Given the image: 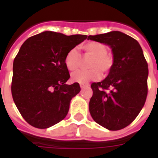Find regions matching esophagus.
<instances>
[{
    "mask_svg": "<svg viewBox=\"0 0 158 158\" xmlns=\"http://www.w3.org/2000/svg\"><path fill=\"white\" fill-rule=\"evenodd\" d=\"M89 84H80V88L81 89H84V88H86V87H89Z\"/></svg>",
    "mask_w": 158,
    "mask_h": 158,
    "instance_id": "obj_1",
    "label": "esophagus"
}]
</instances>
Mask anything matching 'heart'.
Here are the masks:
<instances>
[{"mask_svg": "<svg viewBox=\"0 0 158 158\" xmlns=\"http://www.w3.org/2000/svg\"><path fill=\"white\" fill-rule=\"evenodd\" d=\"M85 56H91L88 63V67L91 69L79 70L71 75V80L74 83L85 84L91 80H97L103 74H108L111 70L115 58L110 52H108L107 46L96 41H89L80 46ZM64 65L69 71H75L80 64V55L75 48L67 52L64 59Z\"/></svg>", "mask_w": 158, "mask_h": 158, "instance_id": "heart-1", "label": "heart"}]
</instances>
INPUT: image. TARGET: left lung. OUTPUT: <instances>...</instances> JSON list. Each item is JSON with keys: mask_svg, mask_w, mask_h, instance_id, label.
<instances>
[{"mask_svg": "<svg viewBox=\"0 0 158 158\" xmlns=\"http://www.w3.org/2000/svg\"><path fill=\"white\" fill-rule=\"evenodd\" d=\"M88 39L110 46L115 58L107 77L91 84L90 114L106 129H124L137 117L147 98L148 68L142 48L135 38L119 31Z\"/></svg>", "mask_w": 158, "mask_h": 158, "instance_id": "1", "label": "left lung"}]
</instances>
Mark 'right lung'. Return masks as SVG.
<instances>
[{
    "label": "right lung",
    "instance_id": "1",
    "mask_svg": "<svg viewBox=\"0 0 158 158\" xmlns=\"http://www.w3.org/2000/svg\"><path fill=\"white\" fill-rule=\"evenodd\" d=\"M87 38L46 31L21 46L14 60L11 94L29 125L47 129L66 116L70 100L80 92V86L79 83L65 84L70 75L64 56Z\"/></svg>",
    "mask_w": 158,
    "mask_h": 158
}]
</instances>
